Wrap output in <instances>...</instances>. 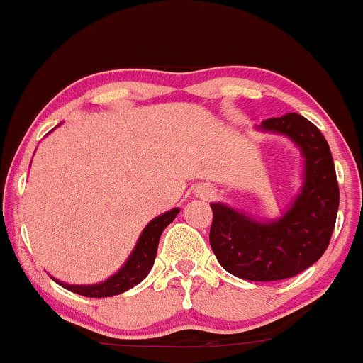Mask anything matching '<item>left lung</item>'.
<instances>
[{
    "mask_svg": "<svg viewBox=\"0 0 363 363\" xmlns=\"http://www.w3.org/2000/svg\"><path fill=\"white\" fill-rule=\"evenodd\" d=\"M262 131L280 133L301 148L303 186L278 220L256 222L223 203H211L210 244L220 264L237 278L277 281L302 273L323 256L335 230L340 187L323 133L301 114L262 121Z\"/></svg>",
    "mask_w": 363,
    "mask_h": 363,
    "instance_id": "8db88e82",
    "label": "left lung"
}]
</instances>
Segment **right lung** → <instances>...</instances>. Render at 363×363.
I'll return each mask as SVG.
<instances>
[{"label":"right lung","mask_w":363,"mask_h":363,"mask_svg":"<svg viewBox=\"0 0 363 363\" xmlns=\"http://www.w3.org/2000/svg\"><path fill=\"white\" fill-rule=\"evenodd\" d=\"M177 213L179 208H174L167 213L153 218L145 227V230L141 232L138 242H136L131 256L124 262L123 268L116 274H112L111 278H107L106 281L95 283V285H68V283L56 280L57 285L78 295H83V297H112V295L123 294V291L133 289V286L138 285L140 281L147 278L153 262H155L158 240H160L162 232L176 218Z\"/></svg>","instance_id":"add662e5"}]
</instances>
